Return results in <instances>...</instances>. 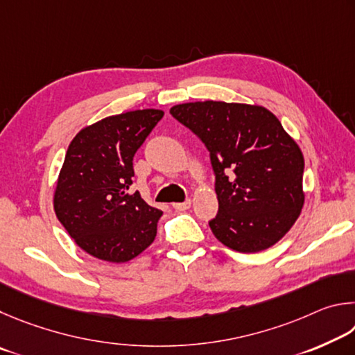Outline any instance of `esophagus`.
<instances>
[{"mask_svg":"<svg viewBox=\"0 0 355 355\" xmlns=\"http://www.w3.org/2000/svg\"><path fill=\"white\" fill-rule=\"evenodd\" d=\"M173 207L176 209V210H179V212H184V210H187V209L191 207V201L187 200V201H184V202H174Z\"/></svg>","mask_w":355,"mask_h":355,"instance_id":"1","label":"esophagus"}]
</instances>
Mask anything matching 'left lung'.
<instances>
[{
    "mask_svg": "<svg viewBox=\"0 0 355 355\" xmlns=\"http://www.w3.org/2000/svg\"><path fill=\"white\" fill-rule=\"evenodd\" d=\"M170 114L210 154L218 214L209 226L223 245L251 254L277 243L304 204V157L281 121L260 105L198 101Z\"/></svg>",
    "mask_w": 355,
    "mask_h": 355,
    "instance_id": "1",
    "label": "left lung"
}]
</instances>
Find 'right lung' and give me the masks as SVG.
I'll return each instance as SVG.
<instances>
[{
    "label": "right lung",
    "mask_w": 355,
    "mask_h": 355,
    "mask_svg": "<svg viewBox=\"0 0 355 355\" xmlns=\"http://www.w3.org/2000/svg\"><path fill=\"white\" fill-rule=\"evenodd\" d=\"M164 112L132 110L84 128L67 149L54 210L76 245L105 262L139 256L157 234L162 210L130 193L132 160Z\"/></svg>",
    "instance_id": "1"
}]
</instances>
